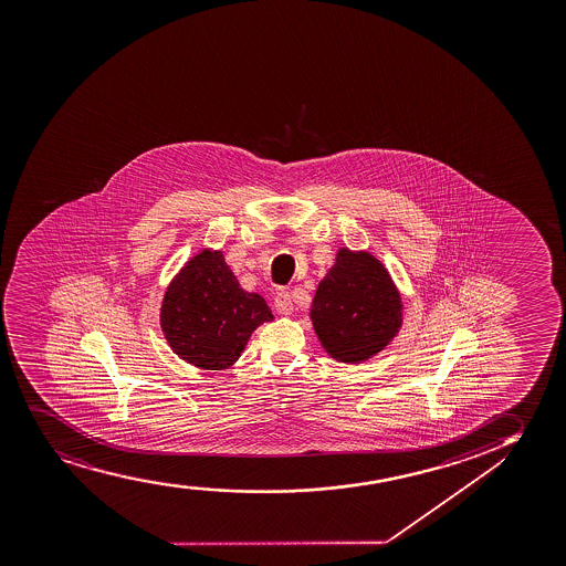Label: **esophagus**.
Returning a JSON list of instances; mask_svg holds the SVG:
<instances>
[{
	"mask_svg": "<svg viewBox=\"0 0 566 566\" xmlns=\"http://www.w3.org/2000/svg\"><path fill=\"white\" fill-rule=\"evenodd\" d=\"M274 307L280 314H292L293 313V301L292 295L287 292H280L274 300Z\"/></svg>",
	"mask_w": 566,
	"mask_h": 566,
	"instance_id": "obj_1",
	"label": "esophagus"
}]
</instances>
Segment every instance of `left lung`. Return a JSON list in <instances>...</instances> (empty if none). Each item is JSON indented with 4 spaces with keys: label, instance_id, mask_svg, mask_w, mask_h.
I'll use <instances>...</instances> for the list:
<instances>
[{
    "label": "left lung",
    "instance_id": "obj_1",
    "mask_svg": "<svg viewBox=\"0 0 566 566\" xmlns=\"http://www.w3.org/2000/svg\"><path fill=\"white\" fill-rule=\"evenodd\" d=\"M311 321L332 358L360 364L395 339L402 326V300L379 259L339 248L314 293Z\"/></svg>",
    "mask_w": 566,
    "mask_h": 566
}]
</instances>
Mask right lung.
<instances>
[{
  "label": "right lung",
  "mask_w": 566,
  "mask_h": 566,
  "mask_svg": "<svg viewBox=\"0 0 566 566\" xmlns=\"http://www.w3.org/2000/svg\"><path fill=\"white\" fill-rule=\"evenodd\" d=\"M274 316L259 293L238 284L223 252L202 250L171 280L160 308L161 332L175 355L202 370L237 363L253 329Z\"/></svg>",
  "instance_id": "1"
}]
</instances>
